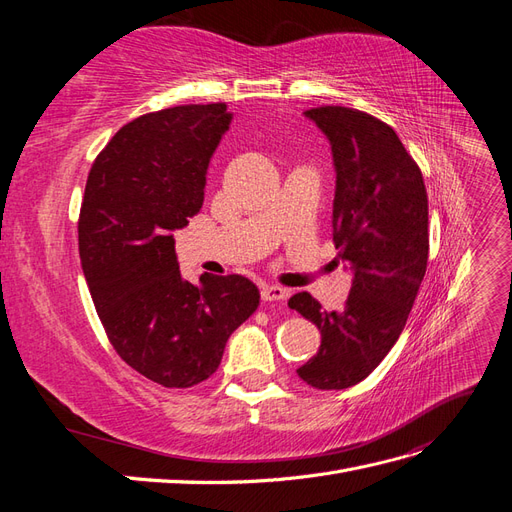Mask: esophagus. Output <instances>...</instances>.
<instances>
[{
  "mask_svg": "<svg viewBox=\"0 0 512 512\" xmlns=\"http://www.w3.org/2000/svg\"><path fill=\"white\" fill-rule=\"evenodd\" d=\"M262 301L273 303V301H284L288 297V290L282 286H262L260 290Z\"/></svg>",
  "mask_w": 512,
  "mask_h": 512,
  "instance_id": "obj_1",
  "label": "esophagus"
}]
</instances>
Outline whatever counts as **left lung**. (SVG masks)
Returning a JSON list of instances; mask_svg holds the SVG:
<instances>
[{
  "label": "left lung",
  "mask_w": 512,
  "mask_h": 512,
  "mask_svg": "<svg viewBox=\"0 0 512 512\" xmlns=\"http://www.w3.org/2000/svg\"><path fill=\"white\" fill-rule=\"evenodd\" d=\"M305 117L331 143L333 243L352 269V288L337 312H324L309 292L294 294L288 307L322 335L299 378L339 391L365 380L406 327L429 258L427 190L421 168L384 121L346 106L309 108Z\"/></svg>",
  "instance_id": "left-lung-1"
}]
</instances>
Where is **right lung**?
<instances>
[{"mask_svg":"<svg viewBox=\"0 0 512 512\" xmlns=\"http://www.w3.org/2000/svg\"><path fill=\"white\" fill-rule=\"evenodd\" d=\"M230 119L224 102L136 117L100 151L85 185L79 254L96 312L121 359L166 389L207 380L260 303L243 275L185 282L175 254L173 232L203 207Z\"/></svg>","mask_w":512,"mask_h":512,"instance_id":"right-lung-1","label":"right lung"}]
</instances>
